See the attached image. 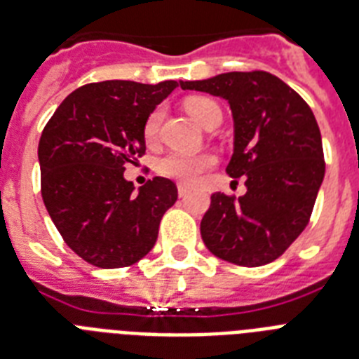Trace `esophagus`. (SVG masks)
Segmentation results:
<instances>
[{"instance_id": "1", "label": "esophagus", "mask_w": 359, "mask_h": 359, "mask_svg": "<svg viewBox=\"0 0 359 359\" xmlns=\"http://www.w3.org/2000/svg\"><path fill=\"white\" fill-rule=\"evenodd\" d=\"M189 192H191V185H187V183H180V185H177V194L182 198L187 196Z\"/></svg>"}]
</instances>
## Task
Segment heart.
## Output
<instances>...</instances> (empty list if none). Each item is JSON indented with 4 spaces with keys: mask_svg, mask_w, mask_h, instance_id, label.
<instances>
[{
    "mask_svg": "<svg viewBox=\"0 0 359 359\" xmlns=\"http://www.w3.org/2000/svg\"><path fill=\"white\" fill-rule=\"evenodd\" d=\"M187 111L201 124L207 126L215 117H222L220 108L215 100L205 99V97H192L185 102ZM163 119L161 109H154L152 114L148 115L147 123H144V137L148 141L158 137L159 124ZM215 165V158L211 154H185V152H170L159 161L158 168L159 172L168 177H176L182 182H196L201 174L209 170Z\"/></svg>",
    "mask_w": 359,
    "mask_h": 359,
    "instance_id": "1",
    "label": "heart"
}]
</instances>
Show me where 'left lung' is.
<instances>
[{
  "instance_id": "left-lung-1",
  "label": "left lung",
  "mask_w": 359,
  "mask_h": 359,
  "mask_svg": "<svg viewBox=\"0 0 359 359\" xmlns=\"http://www.w3.org/2000/svg\"><path fill=\"white\" fill-rule=\"evenodd\" d=\"M182 90L227 100L233 115L231 177L245 194L215 192L200 233L215 257L257 268L279 259L306 227L325 177L318 121L301 95L266 71L180 80Z\"/></svg>"
}]
</instances>
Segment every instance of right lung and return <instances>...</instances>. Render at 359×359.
Segmentation results:
<instances>
[{
    "mask_svg": "<svg viewBox=\"0 0 359 359\" xmlns=\"http://www.w3.org/2000/svg\"><path fill=\"white\" fill-rule=\"evenodd\" d=\"M177 86L104 80L82 86L56 108L41 132V198L62 238L97 268H126L158 240L159 222L176 203L167 177L133 192L126 163L147 150L144 123Z\"/></svg>",
    "mask_w": 359,
    "mask_h": 359,
    "instance_id": "right-lung-1",
    "label": "right lung"
}]
</instances>
